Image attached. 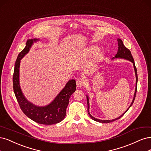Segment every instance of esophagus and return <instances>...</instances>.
Segmentation results:
<instances>
[{"label":"esophagus","instance_id":"34e87169","mask_svg":"<svg viewBox=\"0 0 151 151\" xmlns=\"http://www.w3.org/2000/svg\"><path fill=\"white\" fill-rule=\"evenodd\" d=\"M85 85V81L83 78H78L76 80V85L78 87H81Z\"/></svg>","mask_w":151,"mask_h":151}]
</instances>
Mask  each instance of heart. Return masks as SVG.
<instances>
[{"label":"heart","instance_id":"b5f03b06","mask_svg":"<svg viewBox=\"0 0 151 151\" xmlns=\"http://www.w3.org/2000/svg\"><path fill=\"white\" fill-rule=\"evenodd\" d=\"M99 51H100L99 47L95 46L90 47L88 49V50H87V52H88V55H90V56L95 55V61H99L101 57V54L100 52H99Z\"/></svg>","mask_w":151,"mask_h":151}]
</instances>
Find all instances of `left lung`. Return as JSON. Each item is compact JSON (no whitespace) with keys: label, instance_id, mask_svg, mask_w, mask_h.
<instances>
[{"label":"left lung","instance_id":"8db88e82","mask_svg":"<svg viewBox=\"0 0 151 151\" xmlns=\"http://www.w3.org/2000/svg\"><path fill=\"white\" fill-rule=\"evenodd\" d=\"M117 41H118V46H119V48H118V52L117 53H116V55H115V58H124V59H126V60H128L129 61H130L131 62L133 63V65H134V70H135V76H136V85H135V93H134V99H133V100H132V104H130V106L129 107V109L126 110L125 111V113H124L121 116H120L119 117L116 118L115 119H114V120H99V119H95L94 118L93 116H92L91 115V114H90L89 112V109H90V106H89V100H88V96H87V105H88V114L90 115V117L93 119V120L95 121H96V122H101V123H110V122H114L116 120H118L119 119H120L122 116L126 112H127V110L129 109V108L131 106H132V105L133 104L134 101V100H135V95H136V92H137V80H138V77H137V68H136L135 67V63H134V58L132 57V54H131V52L130 51V50L129 49H127V47H126L124 43L122 42V41L120 39H118L117 40Z\"/></svg>","mask_w":151,"mask_h":151}]
</instances>
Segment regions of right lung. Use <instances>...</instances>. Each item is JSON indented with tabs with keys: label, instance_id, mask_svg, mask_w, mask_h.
<instances>
[{
	"label": "right lung",
	"instance_id": "1",
	"mask_svg": "<svg viewBox=\"0 0 151 151\" xmlns=\"http://www.w3.org/2000/svg\"><path fill=\"white\" fill-rule=\"evenodd\" d=\"M37 40L36 39L28 40L25 47L18 55L13 75V89L19 106L29 118L40 124H55L60 122L65 117L70 98L76 90V81L75 80H70L52 103L46 106H37L27 101L19 85V66L21 60L29 51L33 42Z\"/></svg>",
	"mask_w": 151,
	"mask_h": 151
}]
</instances>
